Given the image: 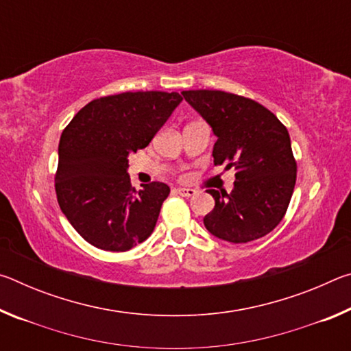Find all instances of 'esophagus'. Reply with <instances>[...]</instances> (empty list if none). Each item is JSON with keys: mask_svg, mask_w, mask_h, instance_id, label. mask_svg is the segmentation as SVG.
I'll return each mask as SVG.
<instances>
[{"mask_svg": "<svg viewBox=\"0 0 351 351\" xmlns=\"http://www.w3.org/2000/svg\"><path fill=\"white\" fill-rule=\"evenodd\" d=\"M175 192H176L178 195H181V197H193V195L197 193V190H193V189L178 187V189H175Z\"/></svg>", "mask_w": 351, "mask_h": 351, "instance_id": "1", "label": "esophagus"}]
</instances>
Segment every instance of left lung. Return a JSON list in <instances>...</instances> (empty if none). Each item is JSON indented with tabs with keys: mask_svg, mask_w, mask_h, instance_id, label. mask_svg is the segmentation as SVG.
Returning <instances> with one entry per match:
<instances>
[{
	"mask_svg": "<svg viewBox=\"0 0 351 351\" xmlns=\"http://www.w3.org/2000/svg\"><path fill=\"white\" fill-rule=\"evenodd\" d=\"M181 94L217 136L213 164L237 170L232 192L207 190L215 207L204 217L206 229L229 243L269 234L287 213L295 186L297 164L287 127L252 99L217 90Z\"/></svg>",
	"mask_w": 351,
	"mask_h": 351,
	"instance_id": "1",
	"label": "left lung"
}]
</instances>
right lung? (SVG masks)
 <instances>
[{
    "instance_id": "add662e5",
    "label": "right lung",
    "mask_w": 351,
    "mask_h": 351,
    "mask_svg": "<svg viewBox=\"0 0 351 351\" xmlns=\"http://www.w3.org/2000/svg\"><path fill=\"white\" fill-rule=\"evenodd\" d=\"M178 93H121L93 100L63 130L56 173L57 201L83 240L123 252L145 241L170 187H132L128 154L150 144L181 104Z\"/></svg>"
}]
</instances>
